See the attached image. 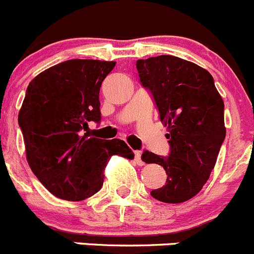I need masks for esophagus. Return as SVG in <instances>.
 Here are the masks:
<instances>
[{
  "instance_id": "34e87169",
  "label": "esophagus",
  "mask_w": 254,
  "mask_h": 254,
  "mask_svg": "<svg viewBox=\"0 0 254 254\" xmlns=\"http://www.w3.org/2000/svg\"><path fill=\"white\" fill-rule=\"evenodd\" d=\"M134 162L137 163L138 165H143V164H144V162H143L142 158H140V152H139V150H135V152H134Z\"/></svg>"
}]
</instances>
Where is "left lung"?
Wrapping results in <instances>:
<instances>
[{
  "label": "left lung",
  "mask_w": 254,
  "mask_h": 254,
  "mask_svg": "<svg viewBox=\"0 0 254 254\" xmlns=\"http://www.w3.org/2000/svg\"><path fill=\"white\" fill-rule=\"evenodd\" d=\"M137 70L168 127L170 145L168 157L143 152V162L162 165L168 175L165 185L150 195L167 204L188 201L210 178L225 140L222 97L207 70L178 57L139 59Z\"/></svg>",
  "instance_id": "1"
}]
</instances>
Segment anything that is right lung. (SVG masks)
<instances>
[{
  "label": "right lung",
  "mask_w": 254,
  "mask_h": 254,
  "mask_svg": "<svg viewBox=\"0 0 254 254\" xmlns=\"http://www.w3.org/2000/svg\"><path fill=\"white\" fill-rule=\"evenodd\" d=\"M116 62L72 59L37 75L26 91L18 115L27 162L48 191L80 201L104 184L112 155L133 159L121 139L89 137V122L99 124L100 87Z\"/></svg>",
  "instance_id": "right-lung-1"
}]
</instances>
